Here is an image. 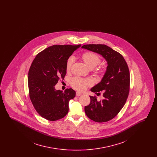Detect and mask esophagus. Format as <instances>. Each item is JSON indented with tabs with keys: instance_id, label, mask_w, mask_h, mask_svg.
<instances>
[{
	"instance_id": "34e87169",
	"label": "esophagus",
	"mask_w": 157,
	"mask_h": 157,
	"mask_svg": "<svg viewBox=\"0 0 157 157\" xmlns=\"http://www.w3.org/2000/svg\"><path fill=\"white\" fill-rule=\"evenodd\" d=\"M81 95H82V93L80 92H79V91H77V92H76V95L77 97H79V96H81Z\"/></svg>"
}]
</instances>
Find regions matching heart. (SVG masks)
<instances>
[{
  "instance_id": "b5f03b06",
  "label": "heart",
  "mask_w": 157,
  "mask_h": 157,
  "mask_svg": "<svg viewBox=\"0 0 157 157\" xmlns=\"http://www.w3.org/2000/svg\"><path fill=\"white\" fill-rule=\"evenodd\" d=\"M82 58L83 62L90 68L95 67L101 61L100 57L98 55L92 52L83 53ZM75 61V58L74 56H71L68 58L66 63V69L67 71H69L71 69ZM98 72L99 73H103L104 70L102 69H99ZM70 83L74 88L79 90H84L93 83L92 80L90 79H82L79 77L73 78L71 79Z\"/></svg>"
}]
</instances>
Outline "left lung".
<instances>
[{"instance_id": "obj_1", "label": "left lung", "mask_w": 157, "mask_h": 157, "mask_svg": "<svg viewBox=\"0 0 157 157\" xmlns=\"http://www.w3.org/2000/svg\"><path fill=\"white\" fill-rule=\"evenodd\" d=\"M82 48L101 55L107 62V67L101 82L90 91L103 93V99L98 101L90 96L89 105L85 112L91 120L104 122L113 119L122 109L127 101L129 91V71L125 60L120 54L105 45L90 44Z\"/></svg>"}]
</instances>
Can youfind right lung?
Segmentation results:
<instances>
[{
  "instance_id": "obj_1",
  "label": "right lung",
  "mask_w": 157,
  "mask_h": 157,
  "mask_svg": "<svg viewBox=\"0 0 157 157\" xmlns=\"http://www.w3.org/2000/svg\"><path fill=\"white\" fill-rule=\"evenodd\" d=\"M78 45H53L39 53L28 72V87L31 102L37 113L46 120L54 121L68 113L69 102L74 98L72 88L64 92L55 86L67 74L66 63Z\"/></svg>"
}]
</instances>
